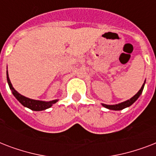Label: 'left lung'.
I'll return each mask as SVG.
<instances>
[{"mask_svg":"<svg viewBox=\"0 0 156 156\" xmlns=\"http://www.w3.org/2000/svg\"><path fill=\"white\" fill-rule=\"evenodd\" d=\"M144 85H145V82L143 83V85L142 86V87L139 90H138V92L135 95H133V97L129 99V100H126L125 102H122V103H120V104H113V105H107V104H102L104 108H108L110 110H115V111H117V110H122V109L126 108L127 107H129L130 105L133 104V103L135 102L136 100H138V97L140 96V95L142 94L143 90V88H144Z\"/></svg>","mask_w":156,"mask_h":156,"instance_id":"1","label":"left lung"}]
</instances>
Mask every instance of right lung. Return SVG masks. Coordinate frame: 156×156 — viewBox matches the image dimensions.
Masks as SVG:
<instances>
[{"label": "right lung", "mask_w": 156, "mask_h": 156, "mask_svg": "<svg viewBox=\"0 0 156 156\" xmlns=\"http://www.w3.org/2000/svg\"><path fill=\"white\" fill-rule=\"evenodd\" d=\"M6 75H7V82H8L9 87L10 88V90H12L13 95L15 96L16 99H17L21 104H23L24 107H27V108L31 109L33 111H42V110H45V109L49 108L50 107L52 106V104H54L55 103H56L58 101V100H52V101L46 102V101L35 100L25 97V96H23V95H22L21 94H19V93L13 87V86L11 84L10 80H9V78L8 70L6 71Z\"/></svg>", "instance_id": "1"}]
</instances>
